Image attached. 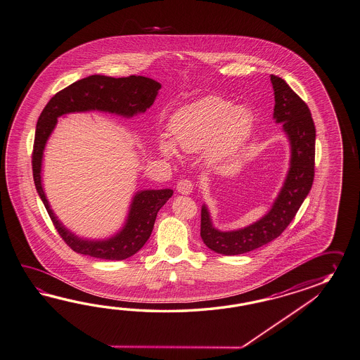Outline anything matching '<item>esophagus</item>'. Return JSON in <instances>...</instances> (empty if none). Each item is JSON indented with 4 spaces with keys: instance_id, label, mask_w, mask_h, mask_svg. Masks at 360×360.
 I'll use <instances>...</instances> for the list:
<instances>
[{
    "instance_id": "esophagus-1",
    "label": "esophagus",
    "mask_w": 360,
    "mask_h": 360,
    "mask_svg": "<svg viewBox=\"0 0 360 360\" xmlns=\"http://www.w3.org/2000/svg\"><path fill=\"white\" fill-rule=\"evenodd\" d=\"M176 189H177V192L180 193V194H189V193H192L193 191V184L191 180H186V179H183V180H180L177 185H176Z\"/></svg>"
}]
</instances>
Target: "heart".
<instances>
[{
	"mask_svg": "<svg viewBox=\"0 0 360 360\" xmlns=\"http://www.w3.org/2000/svg\"><path fill=\"white\" fill-rule=\"evenodd\" d=\"M254 115L248 106H233L219 96H207L177 110L168 122L171 141L159 140V150L167 157L176 155V148L185 153L203 149L210 163L232 155L250 136Z\"/></svg>",
	"mask_w": 360,
	"mask_h": 360,
	"instance_id": "b5f03b06",
	"label": "heart"
}]
</instances>
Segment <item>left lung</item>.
<instances>
[{"mask_svg":"<svg viewBox=\"0 0 360 360\" xmlns=\"http://www.w3.org/2000/svg\"><path fill=\"white\" fill-rule=\"evenodd\" d=\"M275 93L274 119L283 124L290 143V166L284 185L267 214L250 226L220 231L212 224L206 205L201 210V237L217 254L238 255L271 243L290 224L307 197L315 175V124L304 101L284 79L271 75Z\"/></svg>","mask_w":360,"mask_h":360,"instance_id":"left-lung-1","label":"left lung"}]
</instances>
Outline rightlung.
I'll return each mask as SVG.
<instances>
[{
    "instance_id": "right-lung-1",
    "label": "right lung",
    "mask_w": 360,
    "mask_h": 360,
    "mask_svg": "<svg viewBox=\"0 0 360 360\" xmlns=\"http://www.w3.org/2000/svg\"><path fill=\"white\" fill-rule=\"evenodd\" d=\"M160 84L145 76L110 77L92 75L77 80L57 93L42 110L34 134L32 171L34 185L59 236L72 250L93 258L123 260L132 257L150 237L160 207L174 194L172 189H146L136 193L126 223L117 233L105 240H88L72 233L51 209L41 183L42 154L58 117L71 112L102 111L132 117L154 103Z\"/></svg>"
}]
</instances>
